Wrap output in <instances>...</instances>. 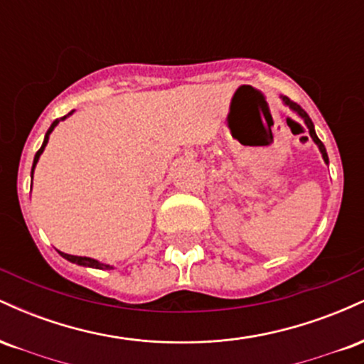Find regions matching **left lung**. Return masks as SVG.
<instances>
[{
  "label": "left lung",
  "mask_w": 364,
  "mask_h": 364,
  "mask_svg": "<svg viewBox=\"0 0 364 364\" xmlns=\"http://www.w3.org/2000/svg\"><path fill=\"white\" fill-rule=\"evenodd\" d=\"M282 101L287 104V106L291 107V109H294L296 112H298L299 116H301V118L304 119V123H306V127H308V129H310V135H311V139L315 140V144L318 145V149H320V152H321V156H323V161L325 162H328V156H327V150H325V147H323V144H321V140L318 139V136H316V133H315V127H313V123H311V119H310V116L306 114V111L303 109L301 106H299L298 102H294V101H291L289 97H286V95H284L282 97Z\"/></svg>",
  "instance_id": "8db88e82"
}]
</instances>
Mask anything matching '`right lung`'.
Listing matches in <instances>:
<instances>
[{
    "mask_svg": "<svg viewBox=\"0 0 364 364\" xmlns=\"http://www.w3.org/2000/svg\"><path fill=\"white\" fill-rule=\"evenodd\" d=\"M70 114H73V111H70L68 114L63 116V118H60V119L53 121V124H51V127H49L48 133H46V136H44V144H43V147H41L39 150H37V154H36V157H34V166H32V174H34V168H36L37 161H39V156H41V154H43V150H44V147H46V144H48V140H49V133L53 132L54 127H56V124L60 123V121H63L65 118H68ZM60 253H61V252H60ZM61 257H63V258H66V260H70L72 263H78V265L94 267V269H104V270H109V269H112L111 265H106V263H101V262L94 260V258H87V257H75V255H68V253H61Z\"/></svg>",
    "mask_w": 364,
    "mask_h": 364,
    "instance_id": "add662e5",
    "label": "right lung"
}]
</instances>
